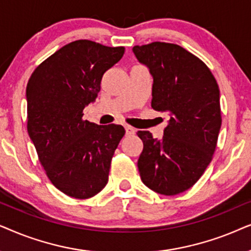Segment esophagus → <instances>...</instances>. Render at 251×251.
Instances as JSON below:
<instances>
[{
	"mask_svg": "<svg viewBox=\"0 0 251 251\" xmlns=\"http://www.w3.org/2000/svg\"><path fill=\"white\" fill-rule=\"evenodd\" d=\"M125 132H126V135L134 134V129H133V127H131V126H128V125L125 126Z\"/></svg>",
	"mask_w": 251,
	"mask_h": 251,
	"instance_id": "esophagus-1",
	"label": "esophagus"
}]
</instances>
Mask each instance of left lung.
Returning a JSON list of instances; mask_svg holds the SVG:
<instances>
[{
	"instance_id": "8db88e82",
	"label": "left lung",
	"mask_w": 251,
	"mask_h": 251,
	"mask_svg": "<svg viewBox=\"0 0 251 251\" xmlns=\"http://www.w3.org/2000/svg\"><path fill=\"white\" fill-rule=\"evenodd\" d=\"M152 75L151 108L170 116L162 140L138 131L142 182L162 195L189 189L211 162L222 126L219 87L199 57L175 43L133 47Z\"/></svg>"
}]
</instances>
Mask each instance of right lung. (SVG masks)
Segmentation results:
<instances>
[{
    "instance_id": "right-lung-1",
    "label": "right lung",
    "mask_w": 251,
    "mask_h": 251,
    "mask_svg": "<svg viewBox=\"0 0 251 251\" xmlns=\"http://www.w3.org/2000/svg\"><path fill=\"white\" fill-rule=\"evenodd\" d=\"M124 52V47L76 40L43 61L28 80V135L50 181L71 198H93L108 183L125 129L83 120L82 111L98 98L103 75Z\"/></svg>"
}]
</instances>
